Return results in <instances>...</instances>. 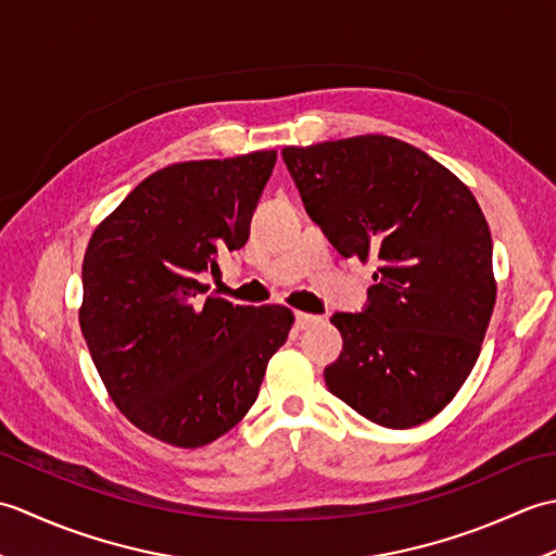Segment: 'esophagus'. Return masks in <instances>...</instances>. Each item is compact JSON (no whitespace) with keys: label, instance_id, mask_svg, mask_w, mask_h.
<instances>
[{"label":"esophagus","instance_id":"1","mask_svg":"<svg viewBox=\"0 0 556 556\" xmlns=\"http://www.w3.org/2000/svg\"><path fill=\"white\" fill-rule=\"evenodd\" d=\"M320 320H323L320 315H313V313H296V327H299V329H308V327L317 325Z\"/></svg>","mask_w":556,"mask_h":556}]
</instances>
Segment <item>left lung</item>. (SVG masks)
Returning a JSON list of instances; mask_svg holds the SVG:
<instances>
[{
	"label": "left lung",
	"instance_id": "8db88e82",
	"mask_svg": "<svg viewBox=\"0 0 556 556\" xmlns=\"http://www.w3.org/2000/svg\"><path fill=\"white\" fill-rule=\"evenodd\" d=\"M281 155L337 251L377 263L368 308L332 315L344 351L325 368L327 389L382 428L434 418L473 370L497 301L476 195L392 136L291 146Z\"/></svg>",
	"mask_w": 556,
	"mask_h": 556
}]
</instances>
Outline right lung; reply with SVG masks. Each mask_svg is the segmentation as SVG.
Instances as JSON below:
<instances>
[{"mask_svg":"<svg viewBox=\"0 0 556 556\" xmlns=\"http://www.w3.org/2000/svg\"><path fill=\"white\" fill-rule=\"evenodd\" d=\"M277 150L176 162L128 193L83 260L80 332L108 394L138 430L198 448L255 404L285 346V305L200 299L198 275L248 241Z\"/></svg>","mask_w":556,"mask_h":556,"instance_id":"add662e5","label":"right lung"}]
</instances>
